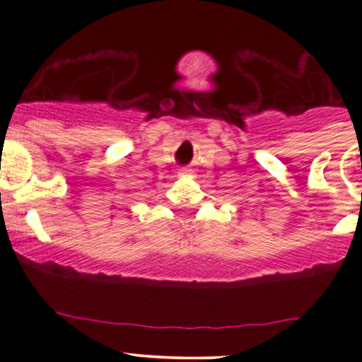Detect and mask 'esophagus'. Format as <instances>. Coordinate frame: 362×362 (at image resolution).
Returning a JSON list of instances; mask_svg holds the SVG:
<instances>
[{"label":"esophagus","instance_id":"34e87169","mask_svg":"<svg viewBox=\"0 0 362 362\" xmlns=\"http://www.w3.org/2000/svg\"><path fill=\"white\" fill-rule=\"evenodd\" d=\"M180 176H192V169H188V167H182V169H180Z\"/></svg>","mask_w":362,"mask_h":362}]
</instances>
